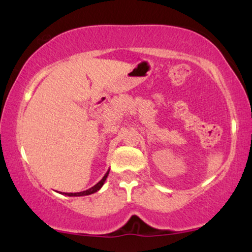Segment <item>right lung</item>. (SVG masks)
<instances>
[{
  "mask_svg": "<svg viewBox=\"0 0 252 252\" xmlns=\"http://www.w3.org/2000/svg\"><path fill=\"white\" fill-rule=\"evenodd\" d=\"M109 172H110V170H108V172H106V173L104 174V177L102 178L101 181H98L97 184L94 186V187L89 188V189H87V190H84V191H80V192H63V194L66 195V196H86V195L94 194V192L99 190V189L102 188V186L104 185L106 178H108V175H109Z\"/></svg>",
  "mask_w": 252,
  "mask_h": 252,
  "instance_id": "add662e5",
  "label": "right lung"
}]
</instances>
